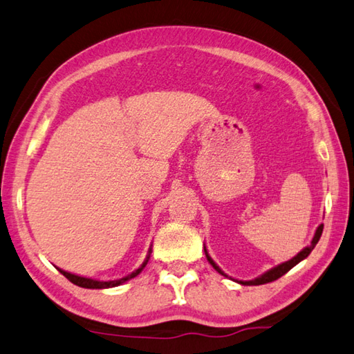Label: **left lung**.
Wrapping results in <instances>:
<instances>
[{
    "mask_svg": "<svg viewBox=\"0 0 354 354\" xmlns=\"http://www.w3.org/2000/svg\"><path fill=\"white\" fill-rule=\"evenodd\" d=\"M322 230H324V225L321 224L319 227L316 228V233H315L313 239H311V244H310L308 247L304 248L302 252L297 253V254L295 256V258H292V259L287 261V262H282V264L273 267L272 270H268V272H266L264 274H261V276H258V278H254V279H252V281H238V279H236V282L242 283V286H261V283H267V282H273V281H276V279H279L282 274H286V273L288 272V270H292L296 264H299L301 261H304V259L307 258V256L311 253V250H313V248L316 247L317 241H319L321 234H322ZM204 252H205V256H207V261L210 262L212 267H213L214 270H216L218 273L227 276V274L223 272V270H221L216 264H214V261L210 258L209 253H207V248H205V247H204Z\"/></svg>",
    "mask_w": 354,
    "mask_h": 354,
    "instance_id": "left-lung-1",
    "label": "left lung"
}]
</instances>
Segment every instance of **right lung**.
Here are the masks:
<instances>
[{
  "label": "right lung",
  "mask_w": 354,
  "mask_h": 354,
  "mask_svg": "<svg viewBox=\"0 0 354 354\" xmlns=\"http://www.w3.org/2000/svg\"><path fill=\"white\" fill-rule=\"evenodd\" d=\"M150 253H151V248H149V254L147 258H145V261L141 264L140 268H136L133 273H130L129 276H126V278H121V279H115V281H98V279H90V278H82V276H78V274H72L68 272H64V270L58 268L61 274H64L66 278L71 281L72 283H75V286L78 287H82V288H110V287H118L121 286V283H124L126 281L135 278V276L140 274L142 272V268L147 266V262L150 259Z\"/></svg>",
  "instance_id": "add662e5"
}]
</instances>
